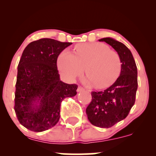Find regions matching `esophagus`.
<instances>
[{"instance_id":"obj_1","label":"esophagus","mask_w":156,"mask_h":156,"mask_svg":"<svg viewBox=\"0 0 156 156\" xmlns=\"http://www.w3.org/2000/svg\"><path fill=\"white\" fill-rule=\"evenodd\" d=\"M83 90H84V89L83 88V87H78V89H77L78 92H82V91H83Z\"/></svg>"}]
</instances>
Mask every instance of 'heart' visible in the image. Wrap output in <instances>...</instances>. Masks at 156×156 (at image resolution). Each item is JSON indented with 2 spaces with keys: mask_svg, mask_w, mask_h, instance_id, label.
Wrapping results in <instances>:
<instances>
[{
  "mask_svg": "<svg viewBox=\"0 0 156 156\" xmlns=\"http://www.w3.org/2000/svg\"><path fill=\"white\" fill-rule=\"evenodd\" d=\"M85 67V82L98 89L110 87L121 72L120 57L108 46L99 42L77 44L73 54L64 51L58 58V68L66 79L73 80L81 76Z\"/></svg>",
  "mask_w": 156,
  "mask_h": 156,
  "instance_id": "heart-1",
  "label": "heart"
}]
</instances>
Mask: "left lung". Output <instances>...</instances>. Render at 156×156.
Here are the masks:
<instances>
[{
  "instance_id": "left-lung-1",
  "label": "left lung",
  "mask_w": 156,
  "mask_h": 156,
  "mask_svg": "<svg viewBox=\"0 0 156 156\" xmlns=\"http://www.w3.org/2000/svg\"><path fill=\"white\" fill-rule=\"evenodd\" d=\"M99 41L110 44L119 54L122 63L120 76L105 90L92 92V101L86 113L93 125L108 128L126 118L135 103L137 67L131 52L124 44L110 37Z\"/></svg>"
}]
</instances>
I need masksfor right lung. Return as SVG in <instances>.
I'll return each mask as SVG.
<instances>
[{
  "instance_id": "1",
  "label": "right lung",
  "mask_w": 156,
  "mask_h": 156,
  "mask_svg": "<svg viewBox=\"0 0 156 156\" xmlns=\"http://www.w3.org/2000/svg\"><path fill=\"white\" fill-rule=\"evenodd\" d=\"M72 42L43 38L26 46L17 67L15 111L21 125L34 132L53 128L64 98L76 95V84L60 80L57 58Z\"/></svg>"
}]
</instances>
